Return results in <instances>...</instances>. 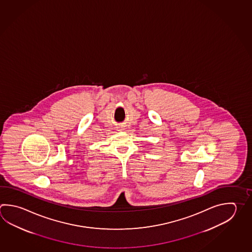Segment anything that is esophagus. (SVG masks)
Masks as SVG:
<instances>
[{
  "label": "esophagus",
  "mask_w": 252,
  "mask_h": 252,
  "mask_svg": "<svg viewBox=\"0 0 252 252\" xmlns=\"http://www.w3.org/2000/svg\"><path fill=\"white\" fill-rule=\"evenodd\" d=\"M118 128H119V131H123L124 130V127L122 126H119Z\"/></svg>",
  "instance_id": "34e87169"
}]
</instances>
